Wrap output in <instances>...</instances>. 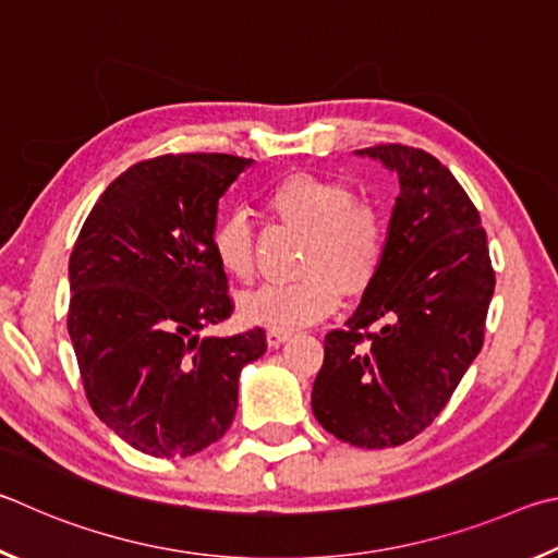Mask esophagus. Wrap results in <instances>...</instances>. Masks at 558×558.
Wrapping results in <instances>:
<instances>
[{
    "label": "esophagus",
    "instance_id": "esophagus-1",
    "mask_svg": "<svg viewBox=\"0 0 558 558\" xmlns=\"http://www.w3.org/2000/svg\"><path fill=\"white\" fill-rule=\"evenodd\" d=\"M289 338H291V330H267V345L269 348H279Z\"/></svg>",
    "mask_w": 558,
    "mask_h": 558
}]
</instances>
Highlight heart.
Masks as SVG:
<instances>
[{
  "label": "heart",
  "instance_id": "b5f03b06",
  "mask_svg": "<svg viewBox=\"0 0 558 558\" xmlns=\"http://www.w3.org/2000/svg\"><path fill=\"white\" fill-rule=\"evenodd\" d=\"M267 210L291 228L306 232L296 281H269L240 299L244 324L269 330H294L328 316L348 296L373 284L385 259L387 228L383 215L365 203L345 181L316 173H291L274 183ZM213 254L220 269L238 281L254 271V247L247 220L230 213L213 230Z\"/></svg>",
  "mask_w": 558,
  "mask_h": 558
}]
</instances>
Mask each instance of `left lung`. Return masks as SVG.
I'll use <instances>...</instances> for the list:
<instances>
[{
	"label": "left lung",
	"instance_id": "left-lung-1",
	"mask_svg": "<svg viewBox=\"0 0 558 558\" xmlns=\"http://www.w3.org/2000/svg\"><path fill=\"white\" fill-rule=\"evenodd\" d=\"M355 154L397 175L399 195L383 267L345 330L326 336L311 409L340 441L389 448L441 414L481 353L495 274L481 215L441 161L402 144Z\"/></svg>",
	"mask_w": 558,
	"mask_h": 558
}]
</instances>
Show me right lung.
<instances>
[{
    "instance_id": "right-lung-1",
    "label": "right lung",
    "mask_w": 558,
    "mask_h": 558,
    "mask_svg": "<svg viewBox=\"0 0 558 558\" xmlns=\"http://www.w3.org/2000/svg\"><path fill=\"white\" fill-rule=\"evenodd\" d=\"M254 161L169 154L114 179L68 262V333L97 418L142 453L185 458L228 432L242 367L264 355L262 328L201 330L230 318L213 254L218 203Z\"/></svg>"
}]
</instances>
